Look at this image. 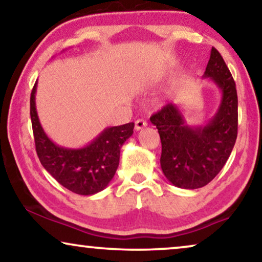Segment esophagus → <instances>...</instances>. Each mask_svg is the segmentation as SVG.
Masks as SVG:
<instances>
[{"instance_id":"34e87169","label":"esophagus","mask_w":262,"mask_h":262,"mask_svg":"<svg viewBox=\"0 0 262 262\" xmlns=\"http://www.w3.org/2000/svg\"><path fill=\"white\" fill-rule=\"evenodd\" d=\"M136 126H135V128L137 131H139V130H142L143 127H145L146 125H148V123H146V121L144 120V119H137L136 120Z\"/></svg>"}]
</instances>
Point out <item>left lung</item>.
<instances>
[{
    "mask_svg": "<svg viewBox=\"0 0 262 262\" xmlns=\"http://www.w3.org/2000/svg\"><path fill=\"white\" fill-rule=\"evenodd\" d=\"M207 77L221 89L222 101L205 126H189L174 103H168L150 117L160 134V162L164 177L180 188L195 189L212 181L224 167L237 138L236 84L214 48L204 73V78Z\"/></svg>",
    "mask_w": 262,
    "mask_h": 262,
    "instance_id": "obj_1",
    "label": "left lung"
}]
</instances>
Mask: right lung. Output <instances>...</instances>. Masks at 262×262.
Returning <instances> with one entry per match:
<instances>
[{
    "instance_id": "add662e5",
    "label": "right lung",
    "mask_w": 262,
    "mask_h": 262,
    "mask_svg": "<svg viewBox=\"0 0 262 262\" xmlns=\"http://www.w3.org/2000/svg\"><path fill=\"white\" fill-rule=\"evenodd\" d=\"M37 82L31 93V120L35 150L42 167L69 191L92 195L102 191L119 166L120 148L134 134V123L107 127L91 144L81 149L57 145L42 130L35 108Z\"/></svg>"
}]
</instances>
